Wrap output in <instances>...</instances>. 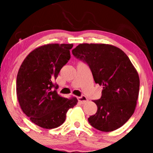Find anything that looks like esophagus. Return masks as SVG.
Returning a JSON list of instances; mask_svg holds the SVG:
<instances>
[{
	"mask_svg": "<svg viewBox=\"0 0 153 153\" xmlns=\"http://www.w3.org/2000/svg\"><path fill=\"white\" fill-rule=\"evenodd\" d=\"M78 100L80 103H82V104H83V103H85L88 101L87 98L85 97V96H80V97H78Z\"/></svg>",
	"mask_w": 153,
	"mask_h": 153,
	"instance_id": "1",
	"label": "esophagus"
}]
</instances>
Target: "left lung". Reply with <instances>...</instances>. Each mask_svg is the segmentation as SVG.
<instances>
[{"label":"left lung","instance_id":"obj_1","mask_svg":"<svg viewBox=\"0 0 153 153\" xmlns=\"http://www.w3.org/2000/svg\"><path fill=\"white\" fill-rule=\"evenodd\" d=\"M88 65L96 83L103 85L101 97L94 102L97 112L88 120L101 131L119 129L134 114L140 78L128 56L118 47L106 44H80L72 50Z\"/></svg>","mask_w":153,"mask_h":153}]
</instances>
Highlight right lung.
Listing matches in <instances>:
<instances>
[{
    "instance_id": "right-lung-1",
    "label": "right lung",
    "mask_w": 153,
    "mask_h": 153,
    "mask_svg": "<svg viewBox=\"0 0 153 153\" xmlns=\"http://www.w3.org/2000/svg\"><path fill=\"white\" fill-rule=\"evenodd\" d=\"M73 44H47L26 56L16 78V95L22 111L35 124L50 129L59 127L70 108L78 103L57 94L54 81L71 58ZM56 88L53 90V88Z\"/></svg>"
}]
</instances>
